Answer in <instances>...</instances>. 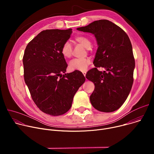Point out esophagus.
Segmentation results:
<instances>
[{
	"label": "esophagus",
	"instance_id": "34e87169",
	"mask_svg": "<svg viewBox=\"0 0 154 154\" xmlns=\"http://www.w3.org/2000/svg\"><path fill=\"white\" fill-rule=\"evenodd\" d=\"M82 73H83V75H84V76H85V75H86V72H85V71H84V72H82Z\"/></svg>",
	"mask_w": 154,
	"mask_h": 154
}]
</instances>
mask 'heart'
Segmentation results:
<instances>
[{
	"label": "heart",
	"mask_w": 154,
	"mask_h": 154,
	"mask_svg": "<svg viewBox=\"0 0 154 154\" xmlns=\"http://www.w3.org/2000/svg\"><path fill=\"white\" fill-rule=\"evenodd\" d=\"M75 41L83 46L88 51L91 49L92 42L89 37L83 35L77 36L75 38ZM61 53L66 58H69L72 56V46L69 42L66 41L63 44L61 48ZM91 60L89 58H75L70 61L69 67L72 71H85L88 69Z\"/></svg>",
	"instance_id": "1"
}]
</instances>
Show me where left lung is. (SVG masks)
I'll list each match as a JSON object with an SVG mask.
<instances>
[{
  "instance_id": "left-lung-1",
  "label": "left lung",
  "mask_w": 154,
  "mask_h": 154,
  "mask_svg": "<svg viewBox=\"0 0 154 154\" xmlns=\"http://www.w3.org/2000/svg\"><path fill=\"white\" fill-rule=\"evenodd\" d=\"M77 30L93 34L98 46L93 62L96 68L86 74L95 85L90 102L100 112H115L127 99L134 82L135 63L130 40L121 28L105 19ZM99 67L106 71L99 72Z\"/></svg>"
}]
</instances>
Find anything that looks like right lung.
<instances>
[{"label":"right lung","mask_w":154,"mask_h":154,"mask_svg":"<svg viewBox=\"0 0 154 154\" xmlns=\"http://www.w3.org/2000/svg\"><path fill=\"white\" fill-rule=\"evenodd\" d=\"M72 32V29L43 30L29 42L23 57L24 80L32 98L41 111L51 116L69 110L85 81L79 71L65 73L68 64L61 48Z\"/></svg>","instance_id":"obj_1"}]
</instances>
